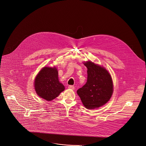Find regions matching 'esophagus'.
I'll list each match as a JSON object with an SVG mask.
<instances>
[{
  "mask_svg": "<svg viewBox=\"0 0 146 146\" xmlns=\"http://www.w3.org/2000/svg\"><path fill=\"white\" fill-rule=\"evenodd\" d=\"M68 88H70V89H72V90H74V87L73 86H72V85H69L68 86Z\"/></svg>",
  "mask_w": 146,
  "mask_h": 146,
  "instance_id": "obj_1",
  "label": "esophagus"
}]
</instances>
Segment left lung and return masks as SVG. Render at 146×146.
<instances>
[{"label":"left lung","mask_w":146,"mask_h":146,"mask_svg":"<svg viewBox=\"0 0 146 146\" xmlns=\"http://www.w3.org/2000/svg\"><path fill=\"white\" fill-rule=\"evenodd\" d=\"M84 65L88 68L87 82L77 92L86 108H98L107 103L112 95V78L103 67L91 61Z\"/></svg>","instance_id":"1"}]
</instances>
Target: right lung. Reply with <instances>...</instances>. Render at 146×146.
I'll list each match as a JSON object with an SVG mask.
<instances>
[{
    "label": "right lung",
    "instance_id": "obj_1",
    "mask_svg": "<svg viewBox=\"0 0 146 146\" xmlns=\"http://www.w3.org/2000/svg\"><path fill=\"white\" fill-rule=\"evenodd\" d=\"M35 91L40 98L51 101L58 97L65 89L58 79L56 68H43L38 73L34 81Z\"/></svg>",
    "mask_w": 146,
    "mask_h": 146
}]
</instances>
